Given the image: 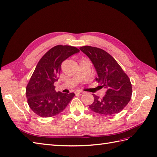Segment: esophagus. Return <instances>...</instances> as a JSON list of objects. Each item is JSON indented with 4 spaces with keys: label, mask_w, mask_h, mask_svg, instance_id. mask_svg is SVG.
<instances>
[{
    "label": "esophagus",
    "mask_w": 157,
    "mask_h": 157,
    "mask_svg": "<svg viewBox=\"0 0 157 157\" xmlns=\"http://www.w3.org/2000/svg\"><path fill=\"white\" fill-rule=\"evenodd\" d=\"M75 95H82V94H84V92H83V91H75Z\"/></svg>",
    "instance_id": "1"
}]
</instances>
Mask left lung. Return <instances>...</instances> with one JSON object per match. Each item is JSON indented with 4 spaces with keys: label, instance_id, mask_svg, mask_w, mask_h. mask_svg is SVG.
<instances>
[{
    "label": "left lung",
    "instance_id": "1",
    "mask_svg": "<svg viewBox=\"0 0 157 157\" xmlns=\"http://www.w3.org/2000/svg\"><path fill=\"white\" fill-rule=\"evenodd\" d=\"M93 63L100 86L107 88L103 98L93 94L94 101L89 105L91 111L101 115H113L121 111L129 102L132 85L127 75L117 61L107 52L90 46L79 48Z\"/></svg>",
    "mask_w": 157,
    "mask_h": 157
}]
</instances>
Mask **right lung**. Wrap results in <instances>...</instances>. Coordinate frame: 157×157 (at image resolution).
I'll list each match as a JSON object with an SVG mask.
<instances>
[{"label": "right lung", "mask_w": 157, "mask_h": 157, "mask_svg": "<svg viewBox=\"0 0 157 157\" xmlns=\"http://www.w3.org/2000/svg\"><path fill=\"white\" fill-rule=\"evenodd\" d=\"M79 52L74 46L58 45L40 59L26 88L28 104L34 113L41 117L58 115L74 97V93L56 92L54 84L58 81L62 63Z\"/></svg>", "instance_id": "1"}]
</instances>
